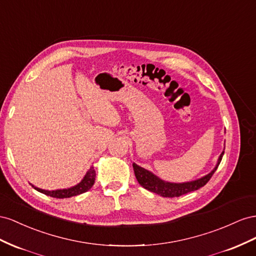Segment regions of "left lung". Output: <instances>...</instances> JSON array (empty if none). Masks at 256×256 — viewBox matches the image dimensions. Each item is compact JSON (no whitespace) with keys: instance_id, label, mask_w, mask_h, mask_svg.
<instances>
[{"instance_id":"obj_1","label":"left lung","mask_w":256,"mask_h":256,"mask_svg":"<svg viewBox=\"0 0 256 256\" xmlns=\"http://www.w3.org/2000/svg\"><path fill=\"white\" fill-rule=\"evenodd\" d=\"M223 154H224V151L221 153L220 158H218L216 168L210 174H208L207 176L195 181L186 182V184H170V182H165L163 180L158 179L152 172L142 168L140 166H138L135 163L133 164V168H134V172H135L138 184L146 190H148V191L158 194L163 197H179L186 193L196 191V190H198L202 186H205L210 180V178L212 177V174L216 170L218 165H220Z\"/></svg>"}]
</instances>
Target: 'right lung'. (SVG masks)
Returning <instances> with one entry per match:
<instances>
[{"instance_id": "right-lung-1", "label": "right lung", "mask_w": 256, "mask_h": 256, "mask_svg": "<svg viewBox=\"0 0 256 256\" xmlns=\"http://www.w3.org/2000/svg\"><path fill=\"white\" fill-rule=\"evenodd\" d=\"M94 181H96V170H94L93 167H91L89 172H86L84 178L82 179V181L72 188H64V190H56V191H46V190H42V188H35V186H34V188L38 190V192H40L42 194L54 197V198H68V197H72V196H76V195L86 192L88 190H90L92 188V186L94 184Z\"/></svg>"}]
</instances>
